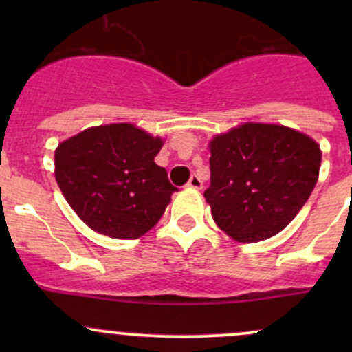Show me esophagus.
Listing matches in <instances>:
<instances>
[{
	"label": "esophagus",
	"instance_id": "1",
	"mask_svg": "<svg viewBox=\"0 0 352 352\" xmlns=\"http://www.w3.org/2000/svg\"><path fill=\"white\" fill-rule=\"evenodd\" d=\"M187 186H189L190 189H202V180H201V177L194 173V175L189 179V182H187Z\"/></svg>",
	"mask_w": 352,
	"mask_h": 352
}]
</instances>
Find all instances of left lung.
Segmentation results:
<instances>
[{
	"instance_id": "left-lung-1",
	"label": "left lung",
	"mask_w": 352,
	"mask_h": 352,
	"mask_svg": "<svg viewBox=\"0 0 352 352\" xmlns=\"http://www.w3.org/2000/svg\"><path fill=\"white\" fill-rule=\"evenodd\" d=\"M209 150L211 186L204 197L216 225L236 242L278 235L318 180L320 146L291 127L245 122L212 138Z\"/></svg>"
}]
</instances>
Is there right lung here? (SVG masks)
<instances>
[{"instance_id":"1","label":"right lung","mask_w":352,"mask_h":352,"mask_svg":"<svg viewBox=\"0 0 352 352\" xmlns=\"http://www.w3.org/2000/svg\"><path fill=\"white\" fill-rule=\"evenodd\" d=\"M162 146L160 138L129 122L90 127L58 146L56 182L94 232L140 239L160 221L177 190L155 163Z\"/></svg>"}]
</instances>
